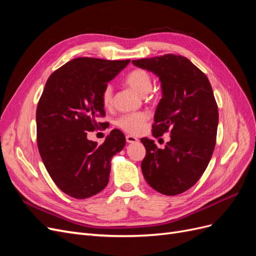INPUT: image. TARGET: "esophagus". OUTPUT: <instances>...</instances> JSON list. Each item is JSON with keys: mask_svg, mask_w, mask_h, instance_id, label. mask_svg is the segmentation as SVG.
<instances>
[{"mask_svg": "<svg viewBox=\"0 0 256 256\" xmlns=\"http://www.w3.org/2000/svg\"><path fill=\"white\" fill-rule=\"evenodd\" d=\"M126 141H127V143H136L138 140L134 136H126Z\"/></svg>", "mask_w": 256, "mask_h": 256, "instance_id": "1", "label": "esophagus"}]
</instances>
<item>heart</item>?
<instances>
[{"label": "heart", "instance_id": "obj_1", "mask_svg": "<svg viewBox=\"0 0 256 256\" xmlns=\"http://www.w3.org/2000/svg\"><path fill=\"white\" fill-rule=\"evenodd\" d=\"M124 81H125L128 86L134 90L140 95H146L147 92H150L152 86V74L142 68L132 69V70L126 74ZM102 102L106 108H109L112 106L113 88L110 84L106 85L102 92ZM148 114L144 112L127 113L122 114L120 118H118V120H116V125L128 134H140L143 130L145 122L148 120Z\"/></svg>", "mask_w": 256, "mask_h": 256}]
</instances>
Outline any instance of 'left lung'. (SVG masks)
I'll use <instances>...</instances> for the list:
<instances>
[{"instance_id":"1","label":"left lung","mask_w":256,"mask_h":256,"mask_svg":"<svg viewBox=\"0 0 256 256\" xmlns=\"http://www.w3.org/2000/svg\"><path fill=\"white\" fill-rule=\"evenodd\" d=\"M132 64L152 72L161 82L152 136L171 134L164 150L150 138H141L146 150L141 164L144 178L162 194H180L203 175L216 146L219 113L210 82L182 56L164 54Z\"/></svg>"}]
</instances>
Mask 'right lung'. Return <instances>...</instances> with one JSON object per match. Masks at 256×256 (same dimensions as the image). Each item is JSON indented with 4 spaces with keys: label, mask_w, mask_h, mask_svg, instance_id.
I'll list each match as a JSON object with an SVG mask.
<instances>
[{
    "label": "right lung",
    "mask_w": 256,
    "mask_h": 256,
    "mask_svg": "<svg viewBox=\"0 0 256 256\" xmlns=\"http://www.w3.org/2000/svg\"><path fill=\"white\" fill-rule=\"evenodd\" d=\"M126 60L78 58L51 74L36 110L37 146L52 180L69 196L88 198L109 182L111 159L126 144L113 129L102 145L88 134L104 122L102 92L129 64Z\"/></svg>",
    "instance_id": "obj_1"
}]
</instances>
